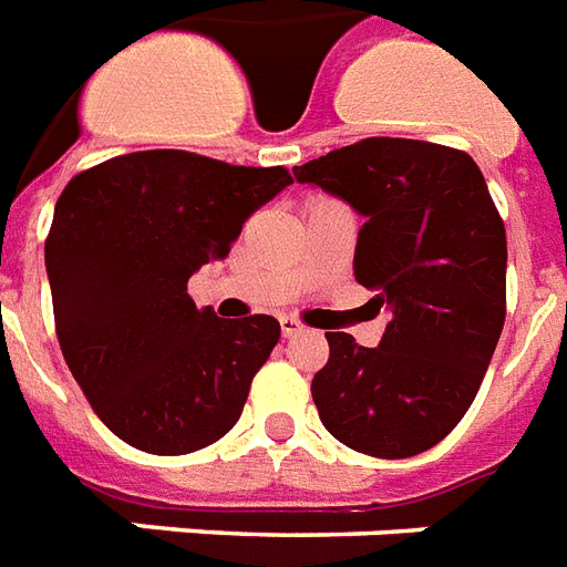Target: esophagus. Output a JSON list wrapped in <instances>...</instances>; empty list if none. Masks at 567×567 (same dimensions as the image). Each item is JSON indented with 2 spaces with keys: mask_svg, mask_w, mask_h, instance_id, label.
Here are the masks:
<instances>
[{
  "mask_svg": "<svg viewBox=\"0 0 567 567\" xmlns=\"http://www.w3.org/2000/svg\"><path fill=\"white\" fill-rule=\"evenodd\" d=\"M301 330H305V324H301V321L298 319H292V316H280V333H284V337H296V333H301Z\"/></svg>",
  "mask_w": 567,
  "mask_h": 567,
  "instance_id": "esophagus-1",
  "label": "esophagus"
}]
</instances>
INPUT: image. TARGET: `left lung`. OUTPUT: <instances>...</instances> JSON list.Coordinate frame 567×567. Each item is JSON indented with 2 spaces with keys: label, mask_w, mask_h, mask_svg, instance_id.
<instances>
[{
  "label": "left lung",
  "mask_w": 567,
  "mask_h": 567,
  "mask_svg": "<svg viewBox=\"0 0 567 567\" xmlns=\"http://www.w3.org/2000/svg\"><path fill=\"white\" fill-rule=\"evenodd\" d=\"M362 216L354 278L389 312L378 348L324 333L312 378L321 424L380 460L427 451L477 395L506 319V230L465 152L369 137L292 169Z\"/></svg>",
  "instance_id": "obj_1"
}]
</instances>
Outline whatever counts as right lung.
<instances>
[{
	"label": "right lung",
	"instance_id": "1",
	"mask_svg": "<svg viewBox=\"0 0 567 567\" xmlns=\"http://www.w3.org/2000/svg\"><path fill=\"white\" fill-rule=\"evenodd\" d=\"M289 184L284 166L155 148L99 163L61 193L47 239L58 342L90 406L131 447L193 454L239 421L280 324L198 310L187 280Z\"/></svg>",
	"mask_w": 567,
	"mask_h": 567
}]
</instances>
